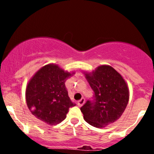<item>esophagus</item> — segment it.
<instances>
[{
  "instance_id": "34e87169",
  "label": "esophagus",
  "mask_w": 154,
  "mask_h": 154,
  "mask_svg": "<svg viewBox=\"0 0 154 154\" xmlns=\"http://www.w3.org/2000/svg\"><path fill=\"white\" fill-rule=\"evenodd\" d=\"M85 99H84V98H82L80 100H79L78 103H77V104H78L79 106H82V105L85 103Z\"/></svg>"
}]
</instances>
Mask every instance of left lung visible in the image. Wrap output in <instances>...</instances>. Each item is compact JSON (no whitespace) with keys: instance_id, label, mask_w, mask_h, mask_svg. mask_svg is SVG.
<instances>
[{"instance_id":"left-lung-1","label":"left lung","mask_w":154,"mask_h":154,"mask_svg":"<svg viewBox=\"0 0 154 154\" xmlns=\"http://www.w3.org/2000/svg\"><path fill=\"white\" fill-rule=\"evenodd\" d=\"M93 91V98L81 107L84 119L91 126L102 128L120 117L129 101V89L119 73L109 65L99 66L85 74Z\"/></svg>"}]
</instances>
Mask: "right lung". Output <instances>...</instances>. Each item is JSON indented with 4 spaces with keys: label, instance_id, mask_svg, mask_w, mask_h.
I'll return each mask as SVG.
<instances>
[{
    "label": "right lung",
    "instance_id": "add662e5",
    "mask_svg": "<svg viewBox=\"0 0 154 154\" xmlns=\"http://www.w3.org/2000/svg\"><path fill=\"white\" fill-rule=\"evenodd\" d=\"M72 74L53 64L35 73L26 88L27 105L35 117L49 125L58 124L66 118L69 108L75 106L65 85Z\"/></svg>",
    "mask_w": 154,
    "mask_h": 154
}]
</instances>
